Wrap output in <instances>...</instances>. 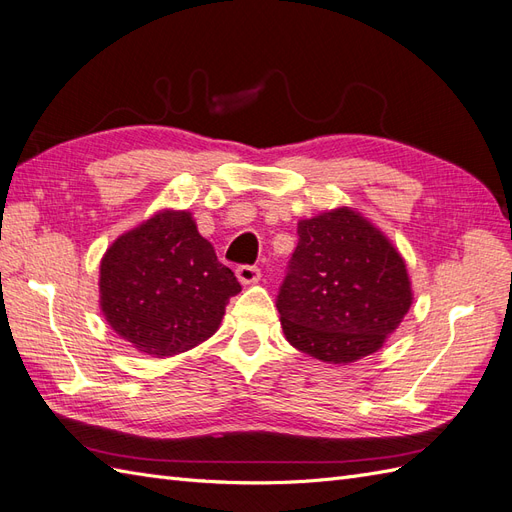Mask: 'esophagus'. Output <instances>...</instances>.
<instances>
[{"instance_id": "34e87169", "label": "esophagus", "mask_w": 512, "mask_h": 512, "mask_svg": "<svg viewBox=\"0 0 512 512\" xmlns=\"http://www.w3.org/2000/svg\"><path fill=\"white\" fill-rule=\"evenodd\" d=\"M235 274H238V279L242 285H253L261 279V272L257 266H240L238 270H235Z\"/></svg>"}]
</instances>
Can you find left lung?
Wrapping results in <instances>:
<instances>
[{"instance_id": "left-lung-1", "label": "left lung", "mask_w": 512, "mask_h": 512, "mask_svg": "<svg viewBox=\"0 0 512 512\" xmlns=\"http://www.w3.org/2000/svg\"><path fill=\"white\" fill-rule=\"evenodd\" d=\"M413 305L398 248L352 207L298 220V246L277 309L305 355L348 365L383 348Z\"/></svg>"}]
</instances>
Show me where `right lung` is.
<instances>
[{"instance_id": "add662e5", "label": "right lung", "mask_w": 512, "mask_h": 512, "mask_svg": "<svg viewBox=\"0 0 512 512\" xmlns=\"http://www.w3.org/2000/svg\"><path fill=\"white\" fill-rule=\"evenodd\" d=\"M240 290L188 209H160L125 231L99 266V307L112 331L157 359L212 337Z\"/></svg>"}]
</instances>
